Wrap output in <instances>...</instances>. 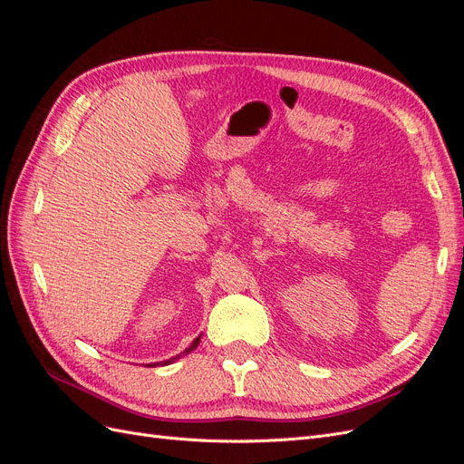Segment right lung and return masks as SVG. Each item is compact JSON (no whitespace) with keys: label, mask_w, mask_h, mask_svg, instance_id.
Here are the masks:
<instances>
[{"label":"right lung","mask_w":464,"mask_h":464,"mask_svg":"<svg viewBox=\"0 0 464 464\" xmlns=\"http://www.w3.org/2000/svg\"><path fill=\"white\" fill-rule=\"evenodd\" d=\"M198 344H199V339H195V341H193V344H191V346L186 350V354H188V353H191V350L198 348ZM179 356H181V354H179ZM172 362H174V360H172ZM164 363H170V362H164Z\"/></svg>","instance_id":"obj_1"}]
</instances>
